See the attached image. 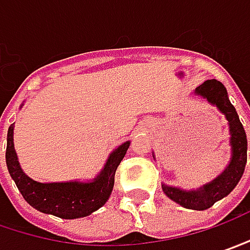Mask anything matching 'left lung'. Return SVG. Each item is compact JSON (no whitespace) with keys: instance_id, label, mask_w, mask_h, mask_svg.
<instances>
[{"instance_id":"1","label":"left lung","mask_w":250,"mask_h":250,"mask_svg":"<svg viewBox=\"0 0 250 250\" xmlns=\"http://www.w3.org/2000/svg\"><path fill=\"white\" fill-rule=\"evenodd\" d=\"M196 93L207 98L208 102L217 104V107L227 116V120L229 122L231 146H232L231 164L217 179H214L208 185H204L199 190L183 191L167 185H162V190L170 200L176 201L185 208L207 210L215 201L228 196L242 178L246 167V159H248V140H246L244 125L239 120V116L236 113L233 104L228 101L227 89L221 82L217 80H207L200 86H197Z\"/></svg>"}]
</instances>
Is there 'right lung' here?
<instances>
[{"mask_svg":"<svg viewBox=\"0 0 250 250\" xmlns=\"http://www.w3.org/2000/svg\"><path fill=\"white\" fill-rule=\"evenodd\" d=\"M14 127L9 125L6 137V167L23 199L39 211L64 220L86 217L107 201L113 190L114 173L125 158L130 143L119 146L106 162L102 173L91 183H39L22 172L14 148Z\"/></svg>","mask_w":250,"mask_h":250,"instance_id":"1","label":"right lung"}]
</instances>
